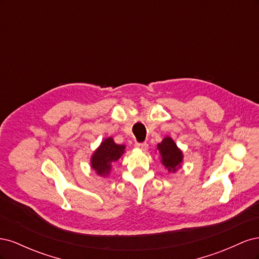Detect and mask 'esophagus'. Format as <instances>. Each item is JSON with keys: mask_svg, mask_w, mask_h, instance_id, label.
<instances>
[{"mask_svg": "<svg viewBox=\"0 0 259 259\" xmlns=\"http://www.w3.org/2000/svg\"><path fill=\"white\" fill-rule=\"evenodd\" d=\"M135 147H136L137 149H140V150L146 151L147 149H148V144H147V143H136V144H135Z\"/></svg>", "mask_w": 259, "mask_h": 259, "instance_id": "34e87169", "label": "esophagus"}]
</instances>
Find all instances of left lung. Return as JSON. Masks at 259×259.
Segmentation results:
<instances>
[{"label":"left lung","mask_w":259,"mask_h":259,"mask_svg":"<svg viewBox=\"0 0 259 259\" xmlns=\"http://www.w3.org/2000/svg\"><path fill=\"white\" fill-rule=\"evenodd\" d=\"M156 149L161 155V162L168 171H175L182 167L184 159L183 151L177 147L176 143L169 136L164 137L162 142L158 144Z\"/></svg>","instance_id":"8db88e82"}]
</instances>
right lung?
<instances>
[{
  "label": "right lung",
  "mask_w": 259,
  "mask_h": 259,
  "mask_svg": "<svg viewBox=\"0 0 259 259\" xmlns=\"http://www.w3.org/2000/svg\"><path fill=\"white\" fill-rule=\"evenodd\" d=\"M124 152V145H117L112 137H108L94 151L91 158V166L97 175L106 177L110 174L112 163L119 160Z\"/></svg>",
  "instance_id": "obj_1"
}]
</instances>
